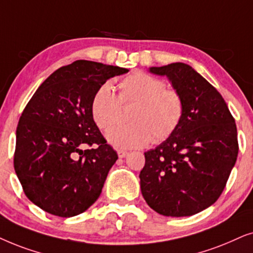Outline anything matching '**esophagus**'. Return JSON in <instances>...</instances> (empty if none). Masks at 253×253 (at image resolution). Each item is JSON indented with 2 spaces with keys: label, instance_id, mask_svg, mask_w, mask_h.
I'll return each mask as SVG.
<instances>
[{
  "label": "esophagus",
  "instance_id": "34e87169",
  "mask_svg": "<svg viewBox=\"0 0 253 253\" xmlns=\"http://www.w3.org/2000/svg\"><path fill=\"white\" fill-rule=\"evenodd\" d=\"M127 155H128V151H126V150H118V156H119L120 158L126 157Z\"/></svg>",
  "mask_w": 253,
  "mask_h": 253
}]
</instances>
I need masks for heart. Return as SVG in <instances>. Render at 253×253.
Listing matches in <instances>:
<instances>
[{
    "label": "heart",
    "mask_w": 253,
    "mask_h": 253,
    "mask_svg": "<svg viewBox=\"0 0 253 253\" xmlns=\"http://www.w3.org/2000/svg\"><path fill=\"white\" fill-rule=\"evenodd\" d=\"M119 96L105 82L97 87L90 103V113L100 129L109 128L119 119L121 105L134 104L130 124L113 126L106 132L112 146L132 149L147 146L151 141L167 140L179 126L184 116V99L176 90L168 89L160 77L136 72L119 82Z\"/></svg>",
    "instance_id": "b5f03b06"
}]
</instances>
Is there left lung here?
<instances>
[{"label": "left lung", "mask_w": 253, "mask_h": 253, "mask_svg": "<svg viewBox=\"0 0 253 253\" xmlns=\"http://www.w3.org/2000/svg\"><path fill=\"white\" fill-rule=\"evenodd\" d=\"M168 76L184 99V116L172 135L144 153L141 192L164 216H191L216 201L238 155L237 128L221 93L186 63L151 67Z\"/></svg>", "instance_id": "1"}]
</instances>
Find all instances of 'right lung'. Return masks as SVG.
<instances>
[{
	"instance_id": "add662e5",
	"label": "right lung",
	"mask_w": 253,
	"mask_h": 253,
	"mask_svg": "<svg viewBox=\"0 0 253 253\" xmlns=\"http://www.w3.org/2000/svg\"><path fill=\"white\" fill-rule=\"evenodd\" d=\"M125 73L77 60L47 77L25 106L13 167L25 195L42 211L72 217L98 199L118 155L93 121L90 103L100 84Z\"/></svg>"
}]
</instances>
